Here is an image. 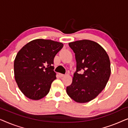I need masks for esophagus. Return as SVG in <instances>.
Wrapping results in <instances>:
<instances>
[{
  "instance_id": "obj_1",
  "label": "esophagus",
  "mask_w": 128,
  "mask_h": 128,
  "mask_svg": "<svg viewBox=\"0 0 128 128\" xmlns=\"http://www.w3.org/2000/svg\"><path fill=\"white\" fill-rule=\"evenodd\" d=\"M59 76H60V77H64V74H62V73H60V74H59Z\"/></svg>"
}]
</instances>
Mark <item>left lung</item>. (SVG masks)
Here are the masks:
<instances>
[{
    "instance_id": "obj_1",
    "label": "left lung",
    "mask_w": 128,
    "mask_h": 128,
    "mask_svg": "<svg viewBox=\"0 0 128 128\" xmlns=\"http://www.w3.org/2000/svg\"><path fill=\"white\" fill-rule=\"evenodd\" d=\"M75 54L76 71L68 96L77 102H87L105 88L111 74L110 58L106 50L96 42L87 40L69 43ZM83 74H80V72Z\"/></svg>"
}]
</instances>
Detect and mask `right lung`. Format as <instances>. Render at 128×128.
Masks as SVG:
<instances>
[{
  "mask_svg": "<svg viewBox=\"0 0 128 128\" xmlns=\"http://www.w3.org/2000/svg\"><path fill=\"white\" fill-rule=\"evenodd\" d=\"M63 46L61 42L37 39L27 44L17 53L14 62L15 80L28 98L38 100L48 94L56 78L53 70L54 58Z\"/></svg>",
  "mask_w": 128,
  "mask_h": 128,
  "instance_id": "obj_1",
  "label": "right lung"
}]
</instances>
